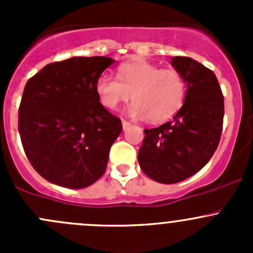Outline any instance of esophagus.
Masks as SVG:
<instances>
[{
    "label": "esophagus",
    "mask_w": 253,
    "mask_h": 253,
    "mask_svg": "<svg viewBox=\"0 0 253 253\" xmlns=\"http://www.w3.org/2000/svg\"><path fill=\"white\" fill-rule=\"evenodd\" d=\"M122 127H124V129H127L129 126H131V124H129L128 121H126V120H122Z\"/></svg>",
    "instance_id": "obj_1"
}]
</instances>
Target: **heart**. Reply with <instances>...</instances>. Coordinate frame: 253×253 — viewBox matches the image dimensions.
Returning a JSON list of instances; mask_svg holds the SVG:
<instances>
[{
	"label": "heart",
	"instance_id": "obj_1",
	"mask_svg": "<svg viewBox=\"0 0 253 253\" xmlns=\"http://www.w3.org/2000/svg\"><path fill=\"white\" fill-rule=\"evenodd\" d=\"M95 90L105 108L115 110L131 99L133 117H147L150 122H163L181 109L186 98V82L176 68H164L148 61L137 60L119 67V78L110 73L99 76Z\"/></svg>",
	"mask_w": 253,
	"mask_h": 253
}]
</instances>
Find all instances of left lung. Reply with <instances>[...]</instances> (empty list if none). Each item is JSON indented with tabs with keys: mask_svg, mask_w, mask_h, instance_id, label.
Masks as SVG:
<instances>
[{
	"mask_svg": "<svg viewBox=\"0 0 253 253\" xmlns=\"http://www.w3.org/2000/svg\"><path fill=\"white\" fill-rule=\"evenodd\" d=\"M171 65L185 78L186 98L171 121L144 129L138 152L142 171L160 183H176L200 171L218 147L224 96L213 71L185 56Z\"/></svg>",
	"mask_w": 253,
	"mask_h": 253,
	"instance_id": "8db88e82",
	"label": "left lung"
}]
</instances>
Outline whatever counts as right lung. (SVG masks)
I'll return each mask as SVG.
<instances>
[{
  "mask_svg": "<svg viewBox=\"0 0 253 253\" xmlns=\"http://www.w3.org/2000/svg\"><path fill=\"white\" fill-rule=\"evenodd\" d=\"M110 57H72L48 63L25 84L18 129L25 155L55 185L84 188L104 175L121 120L100 103L99 76Z\"/></svg>",
  "mask_w": 253,
  "mask_h": 253,
  "instance_id": "right-lung-1",
  "label": "right lung"
}]
</instances>
